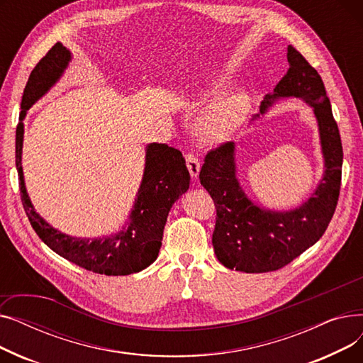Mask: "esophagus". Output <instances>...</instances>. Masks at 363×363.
<instances>
[{"label": "esophagus", "instance_id": "34e87169", "mask_svg": "<svg viewBox=\"0 0 363 363\" xmlns=\"http://www.w3.org/2000/svg\"><path fill=\"white\" fill-rule=\"evenodd\" d=\"M186 160V167L189 170V175H191L193 179H197L199 174H200V162L194 155H186L185 156Z\"/></svg>", "mask_w": 363, "mask_h": 363}]
</instances>
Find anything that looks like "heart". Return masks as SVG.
Segmentation results:
<instances>
[{
	"mask_svg": "<svg viewBox=\"0 0 363 363\" xmlns=\"http://www.w3.org/2000/svg\"><path fill=\"white\" fill-rule=\"evenodd\" d=\"M213 94H219L220 88L215 86ZM252 108L250 97L244 92H237L222 97L207 110L200 122L201 137L208 143H218L237 130L249 116Z\"/></svg>",
	"mask_w": 363,
	"mask_h": 363,
	"instance_id": "1",
	"label": "heart"
}]
</instances>
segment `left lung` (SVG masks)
Instances as JSON below:
<instances>
[{"label": "left lung", "instance_id": "obj_1", "mask_svg": "<svg viewBox=\"0 0 363 363\" xmlns=\"http://www.w3.org/2000/svg\"><path fill=\"white\" fill-rule=\"evenodd\" d=\"M289 70L260 104L264 114L282 99H298L313 108L318 123L323 175L312 196L291 211H271L245 194L237 178L235 144L208 151L200 182L216 206L212 237L218 260L247 274L277 271L312 247L325 233L335 212L341 185L342 147L331 103L319 73L291 45ZM257 114V118H260Z\"/></svg>", "mask_w": 363, "mask_h": 363}]
</instances>
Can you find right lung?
Masks as SVG:
<instances>
[{"instance_id":"add662e5","label":"right lung","mask_w":363,"mask_h":363,"mask_svg":"<svg viewBox=\"0 0 363 363\" xmlns=\"http://www.w3.org/2000/svg\"><path fill=\"white\" fill-rule=\"evenodd\" d=\"M70 62L72 52L57 43L35 66L23 91L21 122L16 129V169L25 212L38 237L66 260L95 274H137L157 259L170 208L189 188V172L179 150L157 143L145 147V166L135 203L122 230L107 237H72L55 230L35 211L26 191L22 167L23 119L28 110L60 81Z\"/></svg>"}]
</instances>
